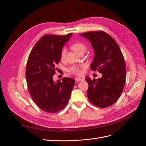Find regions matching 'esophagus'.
I'll list each match as a JSON object with an SVG mask.
<instances>
[{
	"label": "esophagus",
	"mask_w": 146,
	"mask_h": 146,
	"mask_svg": "<svg viewBox=\"0 0 146 146\" xmlns=\"http://www.w3.org/2000/svg\"><path fill=\"white\" fill-rule=\"evenodd\" d=\"M76 82H80V81H83V78H81L78 77V78H76Z\"/></svg>",
	"instance_id": "1"
}]
</instances>
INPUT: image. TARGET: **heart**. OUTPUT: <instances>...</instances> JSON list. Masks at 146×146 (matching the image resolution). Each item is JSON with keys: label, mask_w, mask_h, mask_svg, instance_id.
Wrapping results in <instances>:
<instances>
[{"label": "heart", "mask_w": 146, "mask_h": 146, "mask_svg": "<svg viewBox=\"0 0 146 146\" xmlns=\"http://www.w3.org/2000/svg\"><path fill=\"white\" fill-rule=\"evenodd\" d=\"M71 48L74 51L76 52L77 54H80V53L84 52L85 53L86 47V46L83 43L81 42H76L74 43L71 46ZM66 55V50L64 48L62 50L61 52V58H64ZM69 72L73 74L76 75H80L81 74V70L80 68L78 66H73V67L70 68L69 70Z\"/></svg>", "instance_id": "b5f03b06"}]
</instances>
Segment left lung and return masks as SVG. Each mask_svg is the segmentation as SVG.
<instances>
[{
  "label": "left lung",
  "instance_id": "8db88e82",
  "mask_svg": "<svg viewBox=\"0 0 146 146\" xmlns=\"http://www.w3.org/2000/svg\"><path fill=\"white\" fill-rule=\"evenodd\" d=\"M80 35L90 41L94 50L91 69H98L102 74L98 80H91L90 77L85 78L89 85L87 91L88 99L97 107H110L121 96L125 85L126 68L121 50L115 40L102 31Z\"/></svg>",
  "mask_w": 146,
  "mask_h": 146
}]
</instances>
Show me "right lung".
Listing matches in <instances>:
<instances>
[{
  "label": "right lung",
  "instance_id": "add662e5",
  "mask_svg": "<svg viewBox=\"0 0 146 146\" xmlns=\"http://www.w3.org/2000/svg\"><path fill=\"white\" fill-rule=\"evenodd\" d=\"M72 35H45L30 54L25 72L28 90L34 102L45 112L54 113L63 110L75 85L73 78H63L61 82L53 79L62 48Z\"/></svg>",
  "mask_w": 146,
  "mask_h": 146
}]
</instances>
